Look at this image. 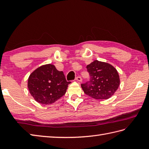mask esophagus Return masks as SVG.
I'll list each match as a JSON object with an SVG mask.
<instances>
[{
    "label": "esophagus",
    "mask_w": 149,
    "mask_h": 149,
    "mask_svg": "<svg viewBox=\"0 0 149 149\" xmlns=\"http://www.w3.org/2000/svg\"><path fill=\"white\" fill-rule=\"evenodd\" d=\"M75 80H77L79 82H81L82 81V78L79 76H77L76 78H75Z\"/></svg>",
    "instance_id": "esophagus-1"
}]
</instances>
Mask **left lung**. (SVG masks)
<instances>
[{
  "instance_id": "1",
  "label": "left lung",
  "mask_w": 149,
  "mask_h": 149,
  "mask_svg": "<svg viewBox=\"0 0 149 149\" xmlns=\"http://www.w3.org/2000/svg\"><path fill=\"white\" fill-rule=\"evenodd\" d=\"M90 76L89 81L81 84L84 92L95 99H107L120 85L118 73L109 63L95 60L86 66Z\"/></svg>"
}]
</instances>
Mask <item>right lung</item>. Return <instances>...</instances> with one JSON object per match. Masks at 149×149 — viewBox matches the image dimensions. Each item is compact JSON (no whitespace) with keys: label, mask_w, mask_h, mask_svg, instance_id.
Here are the masks:
<instances>
[{"label":"right lung","mask_w":149,"mask_h":149,"mask_svg":"<svg viewBox=\"0 0 149 149\" xmlns=\"http://www.w3.org/2000/svg\"><path fill=\"white\" fill-rule=\"evenodd\" d=\"M70 83L66 80L63 72L58 71L54 65L48 64L31 73L27 87L36 102L50 104L64 95Z\"/></svg>","instance_id":"add662e5"}]
</instances>
